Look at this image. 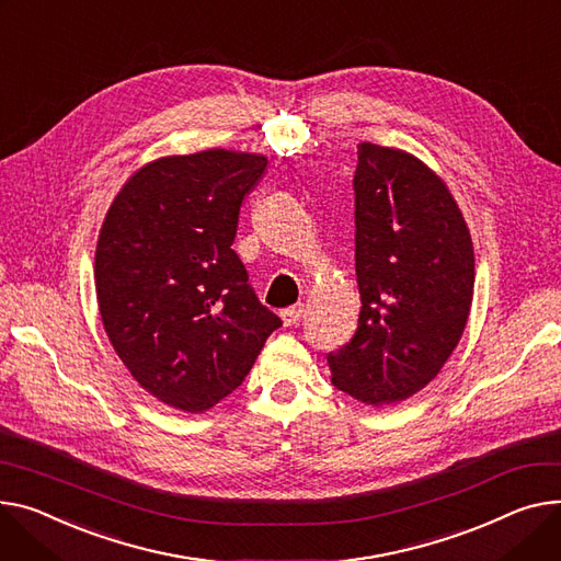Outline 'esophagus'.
Masks as SVG:
<instances>
[{"label": "esophagus", "instance_id": "esophagus-1", "mask_svg": "<svg viewBox=\"0 0 561 561\" xmlns=\"http://www.w3.org/2000/svg\"><path fill=\"white\" fill-rule=\"evenodd\" d=\"M302 313H305V307H302V305H293V307H286V309L279 311V316H282V320H284L286 327H297V324H300Z\"/></svg>", "mask_w": 561, "mask_h": 561}]
</instances>
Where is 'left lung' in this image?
<instances>
[{
	"instance_id": "1",
	"label": "left lung",
	"mask_w": 561,
	"mask_h": 561,
	"mask_svg": "<svg viewBox=\"0 0 561 561\" xmlns=\"http://www.w3.org/2000/svg\"><path fill=\"white\" fill-rule=\"evenodd\" d=\"M354 243L360 316L329 352L331 383L358 401H403L431 383L465 331L473 245L446 184L417 158L358 146Z\"/></svg>"
}]
</instances>
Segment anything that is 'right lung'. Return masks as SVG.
<instances>
[{
	"label": "right lung",
	"mask_w": 561,
	"mask_h": 561,
	"mask_svg": "<svg viewBox=\"0 0 561 561\" xmlns=\"http://www.w3.org/2000/svg\"><path fill=\"white\" fill-rule=\"evenodd\" d=\"M268 160L214 148L137 171L101 228L94 279L107 339L160 401L203 413L248 377L279 316L232 250Z\"/></svg>",
	"instance_id": "1"
}]
</instances>
